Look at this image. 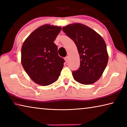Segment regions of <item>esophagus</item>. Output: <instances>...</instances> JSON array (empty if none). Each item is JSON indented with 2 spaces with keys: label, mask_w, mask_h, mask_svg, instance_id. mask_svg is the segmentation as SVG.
Segmentation results:
<instances>
[{
  "label": "esophagus",
  "mask_w": 127,
  "mask_h": 127,
  "mask_svg": "<svg viewBox=\"0 0 127 127\" xmlns=\"http://www.w3.org/2000/svg\"><path fill=\"white\" fill-rule=\"evenodd\" d=\"M64 60H65V61L66 62H67L68 61V57H66L64 58Z\"/></svg>",
  "instance_id": "obj_1"
}]
</instances>
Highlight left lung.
Instances as JSON below:
<instances>
[{"label":"left lung","mask_w":127,"mask_h":127,"mask_svg":"<svg viewBox=\"0 0 127 127\" xmlns=\"http://www.w3.org/2000/svg\"><path fill=\"white\" fill-rule=\"evenodd\" d=\"M76 44L80 57V66L72 75L75 81L83 85H91L98 80L108 62L105 41L93 29L79 23L62 28Z\"/></svg>","instance_id":"1"}]
</instances>
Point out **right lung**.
<instances>
[{
	"mask_svg": "<svg viewBox=\"0 0 127 127\" xmlns=\"http://www.w3.org/2000/svg\"><path fill=\"white\" fill-rule=\"evenodd\" d=\"M61 26L42 25L25 40L21 49V63L34 82L41 86L52 84L58 79L64 60L58 53L54 40Z\"/></svg>",
	"mask_w": 127,
	"mask_h": 127,
	"instance_id": "right-lung-1",
	"label": "right lung"
}]
</instances>
